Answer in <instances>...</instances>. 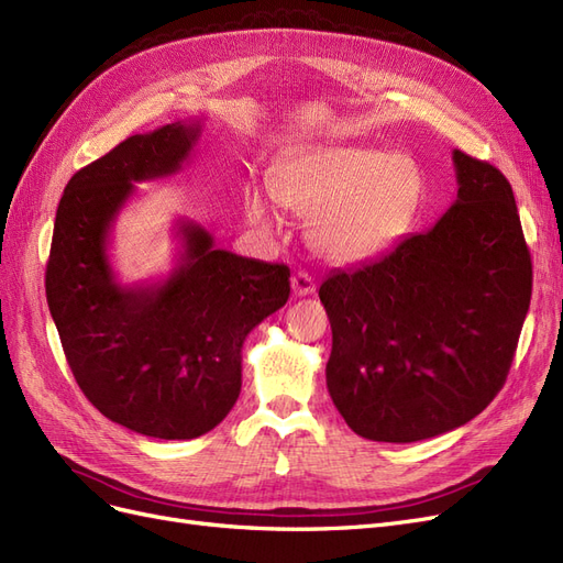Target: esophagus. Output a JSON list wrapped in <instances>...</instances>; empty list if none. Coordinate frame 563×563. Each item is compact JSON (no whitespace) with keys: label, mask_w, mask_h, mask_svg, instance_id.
Masks as SVG:
<instances>
[{"label":"esophagus","mask_w":563,"mask_h":563,"mask_svg":"<svg viewBox=\"0 0 563 563\" xmlns=\"http://www.w3.org/2000/svg\"><path fill=\"white\" fill-rule=\"evenodd\" d=\"M292 292H295V297L313 295L316 292V280L308 274H303V271H299V274L292 276Z\"/></svg>","instance_id":"1"}]
</instances>
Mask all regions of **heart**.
I'll return each mask as SVG.
<instances>
[{"instance_id":"1","label":"heart","mask_w":563,"mask_h":563,"mask_svg":"<svg viewBox=\"0 0 563 563\" xmlns=\"http://www.w3.org/2000/svg\"><path fill=\"white\" fill-rule=\"evenodd\" d=\"M280 208L303 217L308 241L339 264L384 255L411 229L423 203L426 179L405 154L322 144L287 156L271 177V191L252 185L245 214L252 227L276 231Z\"/></svg>"}]
</instances>
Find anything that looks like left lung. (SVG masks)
<instances>
[{
  "mask_svg": "<svg viewBox=\"0 0 563 563\" xmlns=\"http://www.w3.org/2000/svg\"><path fill=\"white\" fill-rule=\"evenodd\" d=\"M459 194L428 231L320 285L328 390L360 438L419 442L482 413L510 372L533 268L515 194L453 150Z\"/></svg>",
  "mask_w": 563,
  "mask_h": 563,
  "instance_id": "obj_1",
  "label": "left lung"
}]
</instances>
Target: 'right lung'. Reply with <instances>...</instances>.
I'll list each match as a JSON object with an SVG mask.
<instances>
[{"mask_svg":"<svg viewBox=\"0 0 563 563\" xmlns=\"http://www.w3.org/2000/svg\"><path fill=\"white\" fill-rule=\"evenodd\" d=\"M201 121L131 135L69 179L58 203L46 301L79 388L102 416L158 440L201 438L241 395L243 341L289 297V268L214 247L179 220L177 264L154 283L121 285L110 235L123 206L183 170Z\"/></svg>","mask_w":563,"mask_h":563,"instance_id":"right-lung-1","label":"right lung"}]
</instances>
